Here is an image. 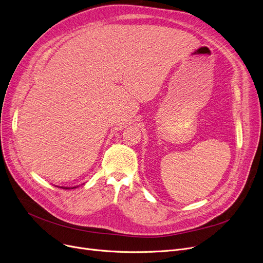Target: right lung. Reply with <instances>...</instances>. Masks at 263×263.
Segmentation results:
<instances>
[{"mask_svg": "<svg viewBox=\"0 0 263 263\" xmlns=\"http://www.w3.org/2000/svg\"><path fill=\"white\" fill-rule=\"evenodd\" d=\"M76 187H77V186H76ZM63 189H70V187H63ZM72 189H73V187H72Z\"/></svg>", "mask_w": 263, "mask_h": 263, "instance_id": "1", "label": "right lung"}]
</instances>
